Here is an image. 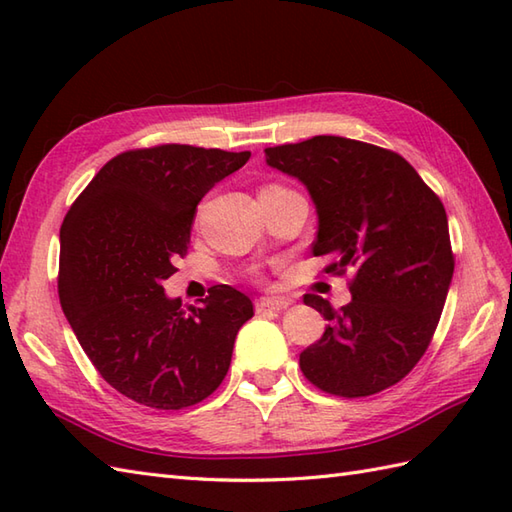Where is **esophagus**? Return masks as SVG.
<instances>
[{"mask_svg":"<svg viewBox=\"0 0 512 512\" xmlns=\"http://www.w3.org/2000/svg\"><path fill=\"white\" fill-rule=\"evenodd\" d=\"M290 299L286 297H264V299H257L255 301V310L257 312H264V310H275V312H281L286 310L290 306Z\"/></svg>","mask_w":512,"mask_h":512,"instance_id":"34e87169","label":"esophagus"}]
</instances>
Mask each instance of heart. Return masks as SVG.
I'll return each instance as SVG.
<instances>
[{
  "mask_svg": "<svg viewBox=\"0 0 512 512\" xmlns=\"http://www.w3.org/2000/svg\"><path fill=\"white\" fill-rule=\"evenodd\" d=\"M273 189H284V187H279V184H268V187H264L262 191H273Z\"/></svg>",
  "mask_w": 512,
  "mask_h": 512,
  "instance_id": "b5f03b06",
  "label": "heart"
}]
</instances>
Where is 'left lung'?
<instances>
[{
    "mask_svg": "<svg viewBox=\"0 0 512 512\" xmlns=\"http://www.w3.org/2000/svg\"><path fill=\"white\" fill-rule=\"evenodd\" d=\"M266 162L308 187L319 215L312 255L334 259L323 273H354L341 310L303 295L330 321L299 354L303 376L341 398L396 385L427 352L451 286L455 257L440 198L396 151L343 136L268 147Z\"/></svg>",
    "mask_w": 512,
    "mask_h": 512,
    "instance_id": "1",
    "label": "left lung"
}]
</instances>
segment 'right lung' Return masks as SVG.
Wrapping results in <instances>:
<instances>
[{"label":"right lung","instance_id":"right-lung-1","mask_svg":"<svg viewBox=\"0 0 512 512\" xmlns=\"http://www.w3.org/2000/svg\"><path fill=\"white\" fill-rule=\"evenodd\" d=\"M250 151L129 149L105 162L61 224L59 301L107 383L138 405L184 409L220 387L253 303L213 286L182 310L162 281L187 255L198 202Z\"/></svg>","mask_w":512,"mask_h":512}]
</instances>
